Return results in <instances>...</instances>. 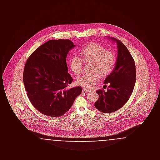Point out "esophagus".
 Masks as SVG:
<instances>
[{"mask_svg": "<svg viewBox=\"0 0 160 160\" xmlns=\"http://www.w3.org/2000/svg\"><path fill=\"white\" fill-rule=\"evenodd\" d=\"M82 92H83V93H87V92H89V91H88V89H83L82 90Z\"/></svg>", "mask_w": 160, "mask_h": 160, "instance_id": "esophagus-1", "label": "esophagus"}]
</instances>
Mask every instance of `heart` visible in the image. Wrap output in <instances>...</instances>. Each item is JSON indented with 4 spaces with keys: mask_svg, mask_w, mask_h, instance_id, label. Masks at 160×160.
Instances as JSON below:
<instances>
[{
    "mask_svg": "<svg viewBox=\"0 0 160 160\" xmlns=\"http://www.w3.org/2000/svg\"><path fill=\"white\" fill-rule=\"evenodd\" d=\"M80 55L85 62L92 63V73L83 74L77 80V84L85 89L93 88L99 82V75L107 76L114 68L116 62L115 54L97 43H91L84 47L80 52ZM83 63V61L82 58L74 55L71 59L70 67L74 73L78 75L82 72Z\"/></svg>",
    "mask_w": 160,
    "mask_h": 160,
    "instance_id": "1",
    "label": "heart"
}]
</instances>
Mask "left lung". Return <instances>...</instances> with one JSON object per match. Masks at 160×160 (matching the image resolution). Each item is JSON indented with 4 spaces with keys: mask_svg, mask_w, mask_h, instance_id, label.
Segmentation results:
<instances>
[{
    "mask_svg": "<svg viewBox=\"0 0 160 160\" xmlns=\"http://www.w3.org/2000/svg\"><path fill=\"white\" fill-rule=\"evenodd\" d=\"M116 42L118 56L114 69L107 77L104 83L108 84L107 91H97L98 99L94 106L99 111L108 113L121 108L129 99L136 81L135 62L128 48L120 40L108 37Z\"/></svg>",
    "mask_w": 160,
    "mask_h": 160,
    "instance_id": "8db88e82",
    "label": "left lung"
}]
</instances>
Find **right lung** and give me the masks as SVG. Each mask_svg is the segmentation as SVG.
<instances>
[{"label": "right lung", "instance_id": "add662e5", "mask_svg": "<svg viewBox=\"0 0 160 160\" xmlns=\"http://www.w3.org/2000/svg\"><path fill=\"white\" fill-rule=\"evenodd\" d=\"M69 39H51L31 54L23 71V83L32 104L42 114L59 117L71 107L80 86L68 89L73 81L66 58L75 47Z\"/></svg>", "mask_w": 160, "mask_h": 160}]
</instances>
